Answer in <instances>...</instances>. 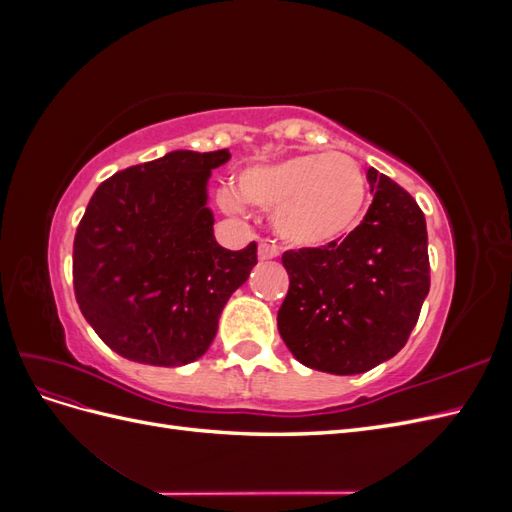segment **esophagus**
<instances>
[{"label": "esophagus", "instance_id": "obj_1", "mask_svg": "<svg viewBox=\"0 0 512 512\" xmlns=\"http://www.w3.org/2000/svg\"><path fill=\"white\" fill-rule=\"evenodd\" d=\"M277 256H280V250H277V245L267 243V241H262L258 245V258L260 260H271V258H277Z\"/></svg>", "mask_w": 512, "mask_h": 512}]
</instances>
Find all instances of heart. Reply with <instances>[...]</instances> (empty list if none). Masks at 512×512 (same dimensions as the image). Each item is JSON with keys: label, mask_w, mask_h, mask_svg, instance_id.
I'll return each instance as SVG.
<instances>
[{"label": "heart", "mask_w": 512, "mask_h": 512, "mask_svg": "<svg viewBox=\"0 0 512 512\" xmlns=\"http://www.w3.org/2000/svg\"><path fill=\"white\" fill-rule=\"evenodd\" d=\"M237 193L245 205L273 211V226L284 241L318 247L346 237L361 220L367 185L346 153H303L241 170ZM235 192H220V207L241 215Z\"/></svg>", "instance_id": "obj_1"}]
</instances>
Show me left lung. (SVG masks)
<instances>
[{"label":"left lung","mask_w":512,"mask_h":512,"mask_svg":"<svg viewBox=\"0 0 512 512\" xmlns=\"http://www.w3.org/2000/svg\"><path fill=\"white\" fill-rule=\"evenodd\" d=\"M374 192L346 239L288 250L277 329L294 359L337 376L363 374L406 346L429 292L427 224L399 183L367 170Z\"/></svg>","instance_id":"left-lung-1"}]
</instances>
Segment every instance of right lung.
Returning <instances> with one entry per match:
<instances>
[{
    "label": "right lung",
    "mask_w": 512,
    "mask_h": 512,
    "mask_svg": "<svg viewBox=\"0 0 512 512\" xmlns=\"http://www.w3.org/2000/svg\"><path fill=\"white\" fill-rule=\"evenodd\" d=\"M226 149L170 151L98 185L76 228L74 297L102 342L136 363L200 359L230 294L258 262L252 241L230 252L213 237L207 179Z\"/></svg>",
    "instance_id": "add662e5"
}]
</instances>
